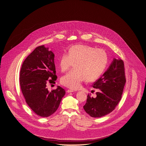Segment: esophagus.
Here are the masks:
<instances>
[{
  "label": "esophagus",
  "instance_id": "34e87169",
  "mask_svg": "<svg viewBox=\"0 0 146 146\" xmlns=\"http://www.w3.org/2000/svg\"><path fill=\"white\" fill-rule=\"evenodd\" d=\"M73 92H74V91L73 90H67V92L68 93Z\"/></svg>",
  "mask_w": 146,
  "mask_h": 146
}]
</instances>
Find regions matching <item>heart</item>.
I'll list each match as a JSON object with an SVG mask.
<instances>
[{"instance_id": "b5f03b06", "label": "heart", "mask_w": 146, "mask_h": 146, "mask_svg": "<svg viewBox=\"0 0 146 146\" xmlns=\"http://www.w3.org/2000/svg\"><path fill=\"white\" fill-rule=\"evenodd\" d=\"M74 63L73 70L64 75L61 83L68 88L77 90L85 80L92 82L102 73L108 63L107 52L101 48L83 45L72 46L68 54H62L58 62L60 71L68 70Z\"/></svg>"}]
</instances>
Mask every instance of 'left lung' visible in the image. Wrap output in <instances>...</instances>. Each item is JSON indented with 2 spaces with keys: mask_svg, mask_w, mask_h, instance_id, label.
<instances>
[{
  "mask_svg": "<svg viewBox=\"0 0 146 146\" xmlns=\"http://www.w3.org/2000/svg\"><path fill=\"white\" fill-rule=\"evenodd\" d=\"M126 79L125 65L121 59L114 58L109 68L93 84V88L99 89L96 96L88 94L83 108L94 117H103L114 110L121 100Z\"/></svg>",
  "mask_w": 146,
  "mask_h": 146,
  "instance_id": "obj_1",
  "label": "left lung"
}]
</instances>
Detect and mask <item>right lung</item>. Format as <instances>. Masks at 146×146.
I'll list each match as a JSON object with an SVG mask.
<instances>
[{
    "label": "right lung",
    "mask_w": 146,
    "mask_h": 146,
    "mask_svg": "<svg viewBox=\"0 0 146 146\" xmlns=\"http://www.w3.org/2000/svg\"><path fill=\"white\" fill-rule=\"evenodd\" d=\"M56 79L53 53L44 45L36 47L22 64L19 82L26 103L40 117L53 114L65 94L60 86L48 90L47 84H55Z\"/></svg>",
    "instance_id": "add662e5"
}]
</instances>
